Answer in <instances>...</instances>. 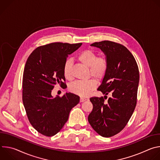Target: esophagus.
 Instances as JSON below:
<instances>
[{
  "label": "esophagus",
  "mask_w": 160,
  "mask_h": 160,
  "mask_svg": "<svg viewBox=\"0 0 160 160\" xmlns=\"http://www.w3.org/2000/svg\"><path fill=\"white\" fill-rule=\"evenodd\" d=\"M87 100V99L85 98H83V97H81L80 98V101L82 102H83V101H85Z\"/></svg>",
  "instance_id": "1"
}]
</instances>
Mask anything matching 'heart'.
Listing matches in <instances>:
<instances>
[{
	"label": "heart",
	"instance_id": "b5f03b06",
	"mask_svg": "<svg viewBox=\"0 0 160 160\" xmlns=\"http://www.w3.org/2000/svg\"><path fill=\"white\" fill-rule=\"evenodd\" d=\"M77 59L83 65L89 67L90 75L96 79H102L106 75L108 68V61L104 56H98L92 50L85 49L81 51L77 56ZM72 61L68 59L63 66V75L66 79L71 80L73 78L72 73ZM97 85L94 79L85 81H77L70 86L72 92L80 96H88Z\"/></svg>",
	"mask_w": 160,
	"mask_h": 160
}]
</instances>
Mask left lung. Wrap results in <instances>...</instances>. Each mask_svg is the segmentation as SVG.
<instances>
[{
  "mask_svg": "<svg viewBox=\"0 0 160 160\" xmlns=\"http://www.w3.org/2000/svg\"><path fill=\"white\" fill-rule=\"evenodd\" d=\"M106 56L108 68L98 88L104 98H90L93 109L88 117L91 127L100 135L110 138L121 132L134 111L139 82L138 64L124 45L109 40L94 42ZM110 93L107 102L104 99Z\"/></svg>",
  "mask_w": 160,
  "mask_h": 160,
  "instance_id": "8db88e82",
  "label": "left lung"
}]
</instances>
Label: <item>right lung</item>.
I'll list each match as a JSON object with an SVG mask.
<instances>
[{"instance_id": "obj_1", "label": "right lung", "mask_w": 160, "mask_h": 160, "mask_svg": "<svg viewBox=\"0 0 160 160\" xmlns=\"http://www.w3.org/2000/svg\"><path fill=\"white\" fill-rule=\"evenodd\" d=\"M82 44L51 43L36 48L27 59L22 77V102L30 123L43 135L58 133L80 101L79 96L70 92L53 98L51 92L55 85H66L64 62Z\"/></svg>"}]
</instances>
